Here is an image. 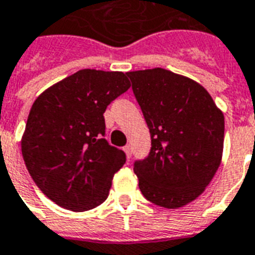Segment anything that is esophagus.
Here are the masks:
<instances>
[{
    "label": "esophagus",
    "mask_w": 255,
    "mask_h": 255,
    "mask_svg": "<svg viewBox=\"0 0 255 255\" xmlns=\"http://www.w3.org/2000/svg\"><path fill=\"white\" fill-rule=\"evenodd\" d=\"M123 149L126 155H127V158H131V145H126Z\"/></svg>",
    "instance_id": "esophagus-1"
}]
</instances>
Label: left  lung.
<instances>
[{"instance_id": "8db88e82", "label": "left lung", "mask_w": 255, "mask_h": 255, "mask_svg": "<svg viewBox=\"0 0 255 255\" xmlns=\"http://www.w3.org/2000/svg\"><path fill=\"white\" fill-rule=\"evenodd\" d=\"M151 133V151L133 171L147 201L179 209L195 201L218 171L225 116L190 77L163 68L127 72Z\"/></svg>"}]
</instances>
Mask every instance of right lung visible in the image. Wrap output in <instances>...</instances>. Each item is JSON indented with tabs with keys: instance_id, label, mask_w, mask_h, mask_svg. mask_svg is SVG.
I'll return each mask as SVG.
<instances>
[{
	"instance_id": "right-lung-1",
	"label": "right lung",
	"mask_w": 255,
	"mask_h": 255,
	"mask_svg": "<svg viewBox=\"0 0 255 255\" xmlns=\"http://www.w3.org/2000/svg\"><path fill=\"white\" fill-rule=\"evenodd\" d=\"M131 87L123 72L81 69L37 97L21 137L29 174L50 201L88 211L106 201L126 153L103 137V114Z\"/></svg>"
}]
</instances>
